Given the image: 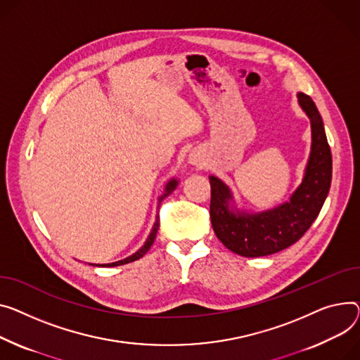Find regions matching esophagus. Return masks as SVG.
Here are the masks:
<instances>
[{
    "label": "esophagus",
    "mask_w": 360,
    "mask_h": 360,
    "mask_svg": "<svg viewBox=\"0 0 360 360\" xmlns=\"http://www.w3.org/2000/svg\"><path fill=\"white\" fill-rule=\"evenodd\" d=\"M193 163H194V165H198V160H194Z\"/></svg>",
    "instance_id": "34e87169"
}]
</instances>
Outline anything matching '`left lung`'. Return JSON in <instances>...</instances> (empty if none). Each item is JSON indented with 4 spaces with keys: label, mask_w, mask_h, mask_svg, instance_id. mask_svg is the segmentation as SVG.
Here are the masks:
<instances>
[{
    "label": "left lung",
    "mask_w": 360,
    "mask_h": 360,
    "mask_svg": "<svg viewBox=\"0 0 360 360\" xmlns=\"http://www.w3.org/2000/svg\"><path fill=\"white\" fill-rule=\"evenodd\" d=\"M298 101L311 120L313 146L302 184L288 202L260 214L229 208L230 189L210 176V219L215 236L231 252L245 257L268 256L290 248L317 219L331 184V150L314 101L300 92Z\"/></svg>",
    "instance_id": "left-lung-1"
}]
</instances>
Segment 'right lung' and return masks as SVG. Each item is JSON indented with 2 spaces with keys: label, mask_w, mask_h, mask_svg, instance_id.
<instances>
[{
  "label": "right lung",
  "mask_w": 360,
  "mask_h": 360,
  "mask_svg": "<svg viewBox=\"0 0 360 360\" xmlns=\"http://www.w3.org/2000/svg\"><path fill=\"white\" fill-rule=\"evenodd\" d=\"M176 185H178V181H176V179H172V181L167 182V185H166V188H165V193H163V195H160L159 201H162L163 198H166L167 195H169V194L172 193V191L176 188ZM158 229H159V215H158L156 223H155V226H153V230H152L149 238H148L146 243L143 245V248H141L139 252H136L134 255H131V256H129V257H126V259H123V260H118V262H114V263H108V265H100V266H118V265H126V263H130V262H134V260L140 259L143 255H145V253L150 249V246L153 245L155 238H156Z\"/></svg>",
  "instance_id": "1"
}]
</instances>
